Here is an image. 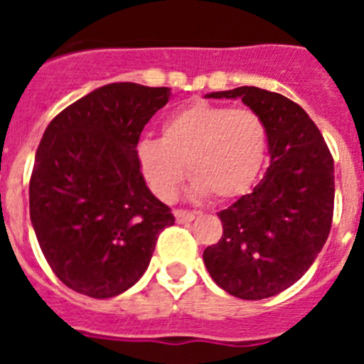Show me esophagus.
<instances>
[{
  "mask_svg": "<svg viewBox=\"0 0 364 364\" xmlns=\"http://www.w3.org/2000/svg\"><path fill=\"white\" fill-rule=\"evenodd\" d=\"M197 211H184V210H175V218L176 222H180V224H186V222H191L195 220V217H197Z\"/></svg>",
  "mask_w": 364,
  "mask_h": 364,
  "instance_id": "obj_1",
  "label": "esophagus"
}]
</instances>
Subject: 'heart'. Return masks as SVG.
Listing matches in <instances>:
<instances>
[{
  "instance_id": "obj_1",
  "label": "heart",
  "mask_w": 364,
  "mask_h": 364,
  "mask_svg": "<svg viewBox=\"0 0 364 364\" xmlns=\"http://www.w3.org/2000/svg\"><path fill=\"white\" fill-rule=\"evenodd\" d=\"M268 129L259 112L247 107L193 104L173 112L160 138H144L136 160L147 188L164 202L175 198L184 164L193 193L224 200L253 184L264 160Z\"/></svg>"
}]
</instances>
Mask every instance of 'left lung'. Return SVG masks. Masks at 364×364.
Listing matches in <instances>:
<instances>
[{
  "label": "left lung",
  "instance_id": "1",
  "mask_svg": "<svg viewBox=\"0 0 364 364\" xmlns=\"http://www.w3.org/2000/svg\"><path fill=\"white\" fill-rule=\"evenodd\" d=\"M240 98L268 129L269 167L252 193L222 210V237L204 264L222 290L246 301L273 297L308 272L333 217V159L306 111L259 87L210 92Z\"/></svg>",
  "mask_w": 364,
  "mask_h": 364
}]
</instances>
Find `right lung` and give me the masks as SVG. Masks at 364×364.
Masks as SVG:
<instances>
[{"label": "right lung", "instance_id": "obj_1", "mask_svg": "<svg viewBox=\"0 0 364 364\" xmlns=\"http://www.w3.org/2000/svg\"><path fill=\"white\" fill-rule=\"evenodd\" d=\"M167 87L109 83L53 118L28 184L43 257L70 290L109 299L149 266L171 210L146 186L136 160L144 125L169 102Z\"/></svg>", "mask_w": 364, "mask_h": 364}]
</instances>
